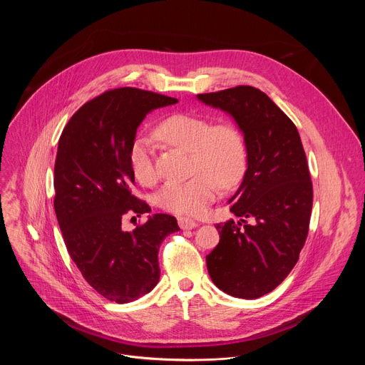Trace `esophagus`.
<instances>
[{"instance_id":"obj_1","label":"esophagus","mask_w":365,"mask_h":365,"mask_svg":"<svg viewBox=\"0 0 365 365\" xmlns=\"http://www.w3.org/2000/svg\"><path fill=\"white\" fill-rule=\"evenodd\" d=\"M178 222H179V227H180L182 230H192V228H195V227L197 225L196 221H193V220H190V218H185V217H180V218L178 220Z\"/></svg>"}]
</instances>
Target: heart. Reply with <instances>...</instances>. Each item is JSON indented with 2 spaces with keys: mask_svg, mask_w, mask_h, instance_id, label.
<instances>
[{
  "mask_svg": "<svg viewBox=\"0 0 365 365\" xmlns=\"http://www.w3.org/2000/svg\"><path fill=\"white\" fill-rule=\"evenodd\" d=\"M168 144L190 153L192 178L169 182L159 193L163 210L189 217L205 214L222 187L237 185L247 168V144L238 127L230 123L214 124L200 115L176 113L155 128ZM128 166L143 186H153L159 179L147 137H135L128 148Z\"/></svg>",
  "mask_w": 365,
  "mask_h": 365,
  "instance_id": "heart-1",
  "label": "heart"
}]
</instances>
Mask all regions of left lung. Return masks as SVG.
<instances>
[{
	"label": "left lung",
	"mask_w": 365,
	"mask_h": 365,
	"mask_svg": "<svg viewBox=\"0 0 365 365\" xmlns=\"http://www.w3.org/2000/svg\"><path fill=\"white\" fill-rule=\"evenodd\" d=\"M197 99L231 114L247 144V170L228 200L241 221L215 225L220 244L206 255L207 273L222 292L257 299L287 277L304 245L314 202L306 154L293 121L259 89L241 85Z\"/></svg>",
	"instance_id": "obj_1"
}]
</instances>
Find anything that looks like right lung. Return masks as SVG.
Listing matches in <instances>:
<instances>
[{
	"label": "right lung",
	"instance_id": "right-lung-1",
	"mask_svg": "<svg viewBox=\"0 0 365 365\" xmlns=\"http://www.w3.org/2000/svg\"><path fill=\"white\" fill-rule=\"evenodd\" d=\"M176 98L137 88L103 92L72 115L55 162V212L73 263L106 299L137 300L160 279L159 247L179 231L175 217L154 214L124 231L125 215L151 207L133 195L128 148L144 117ZM133 217V218H135Z\"/></svg>",
	"mask_w": 365,
	"mask_h": 365
}]
</instances>
